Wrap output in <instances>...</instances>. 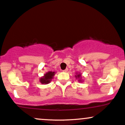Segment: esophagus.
Wrapping results in <instances>:
<instances>
[{
	"label": "esophagus",
	"mask_w": 125,
	"mask_h": 125,
	"mask_svg": "<svg viewBox=\"0 0 125 125\" xmlns=\"http://www.w3.org/2000/svg\"><path fill=\"white\" fill-rule=\"evenodd\" d=\"M67 71H68V69H67V68H66L65 70H63V72H67Z\"/></svg>",
	"instance_id": "esophagus-1"
}]
</instances>
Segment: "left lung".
Segmentation results:
<instances>
[{"mask_svg":"<svg viewBox=\"0 0 125 125\" xmlns=\"http://www.w3.org/2000/svg\"><path fill=\"white\" fill-rule=\"evenodd\" d=\"M76 77V79H78V81L80 82H83V80H82V74L80 73H76V75L74 76Z\"/></svg>","mask_w":125,"mask_h":125,"instance_id":"left-lung-1","label":"left lung"}]
</instances>
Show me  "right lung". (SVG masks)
<instances>
[{"label": "right lung", "mask_w": 125, "mask_h": 125, "mask_svg": "<svg viewBox=\"0 0 125 125\" xmlns=\"http://www.w3.org/2000/svg\"><path fill=\"white\" fill-rule=\"evenodd\" d=\"M55 74V72H47L46 74H44L43 76L41 77L39 79L40 82L42 84H48L52 81V79L53 78V76Z\"/></svg>", "instance_id": "obj_1"}]
</instances>
